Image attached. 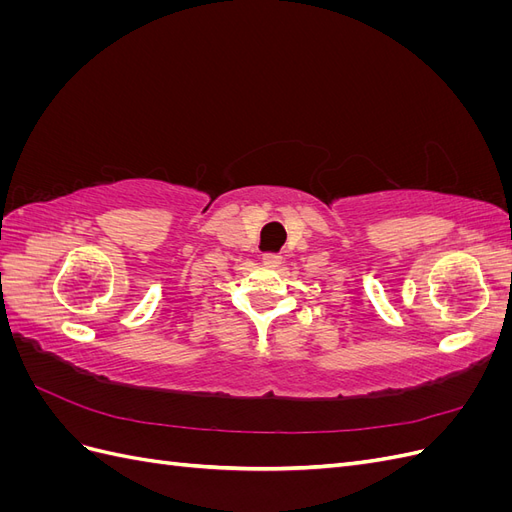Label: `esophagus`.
<instances>
[{
	"instance_id": "34e87169",
	"label": "esophagus",
	"mask_w": 512,
	"mask_h": 512,
	"mask_svg": "<svg viewBox=\"0 0 512 512\" xmlns=\"http://www.w3.org/2000/svg\"><path fill=\"white\" fill-rule=\"evenodd\" d=\"M282 254H275V252H267V254H262V262H265V265H269V267H280L282 265Z\"/></svg>"
}]
</instances>
